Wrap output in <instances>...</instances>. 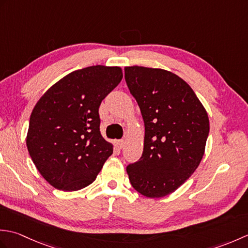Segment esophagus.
Listing matches in <instances>:
<instances>
[{
	"instance_id": "obj_1",
	"label": "esophagus",
	"mask_w": 248,
	"mask_h": 248,
	"mask_svg": "<svg viewBox=\"0 0 248 248\" xmlns=\"http://www.w3.org/2000/svg\"><path fill=\"white\" fill-rule=\"evenodd\" d=\"M116 145H117V147L119 149H121L124 147V140H117L116 141Z\"/></svg>"
}]
</instances>
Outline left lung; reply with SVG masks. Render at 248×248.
Wrapping results in <instances>:
<instances>
[{"label":"left lung","instance_id":"left-lung-1","mask_svg":"<svg viewBox=\"0 0 248 248\" xmlns=\"http://www.w3.org/2000/svg\"><path fill=\"white\" fill-rule=\"evenodd\" d=\"M124 78L145 123L144 151L127 167L140 194L164 197L197 170L204 155L208 113L188 84L160 68L124 67Z\"/></svg>","mask_w":248,"mask_h":248}]
</instances>
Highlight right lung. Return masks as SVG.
<instances>
[{
	"label": "right lung",
	"instance_id": "obj_1",
	"mask_svg": "<svg viewBox=\"0 0 248 248\" xmlns=\"http://www.w3.org/2000/svg\"><path fill=\"white\" fill-rule=\"evenodd\" d=\"M123 78L120 67L76 70L52 85L31 114L26 146L52 186L78 191L94 181L113 154L100 134L99 107Z\"/></svg>",
	"mask_w": 248,
	"mask_h": 248
}]
</instances>
